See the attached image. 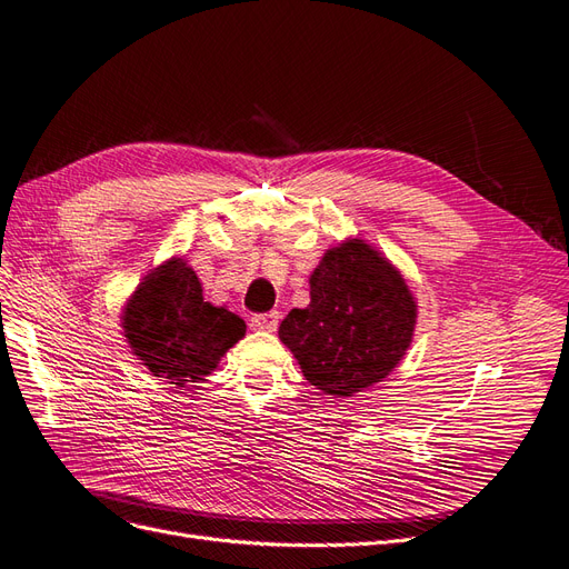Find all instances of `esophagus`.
Listing matches in <instances>:
<instances>
[{"instance_id": "esophagus-1", "label": "esophagus", "mask_w": 569, "mask_h": 569, "mask_svg": "<svg viewBox=\"0 0 569 569\" xmlns=\"http://www.w3.org/2000/svg\"><path fill=\"white\" fill-rule=\"evenodd\" d=\"M250 326L254 331H264V333H273L279 326V311H264V315H252L250 317Z\"/></svg>"}]
</instances>
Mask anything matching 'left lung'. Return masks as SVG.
Instances as JSON below:
<instances>
[{"mask_svg":"<svg viewBox=\"0 0 569 569\" xmlns=\"http://www.w3.org/2000/svg\"><path fill=\"white\" fill-rule=\"evenodd\" d=\"M309 305L290 309L279 338L305 378L352 397L388 378L407 355L416 300L401 273L361 238L326 250L309 277Z\"/></svg>","mask_w":569,"mask_h":569,"instance_id":"obj_1","label":"left lung"}]
</instances>
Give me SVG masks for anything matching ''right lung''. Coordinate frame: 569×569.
Returning a JSON list of instances; mask_svg holds the SVG:
<instances>
[{"label": "right lung", "instance_id": "right-lung-1", "mask_svg": "<svg viewBox=\"0 0 569 569\" xmlns=\"http://www.w3.org/2000/svg\"><path fill=\"white\" fill-rule=\"evenodd\" d=\"M122 328L146 369L174 388L206 380L246 336L241 317L206 302L196 271L181 258L146 273L122 309Z\"/></svg>", "mask_w": 569, "mask_h": 569}]
</instances>
